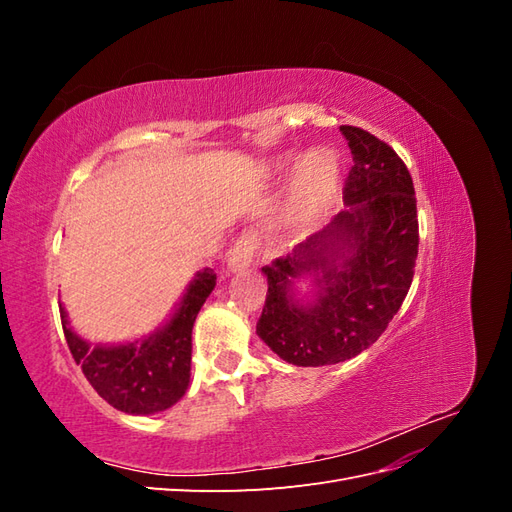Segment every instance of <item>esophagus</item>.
Instances as JSON below:
<instances>
[{
	"label": "esophagus",
	"mask_w": 512,
	"mask_h": 512,
	"mask_svg": "<svg viewBox=\"0 0 512 512\" xmlns=\"http://www.w3.org/2000/svg\"><path fill=\"white\" fill-rule=\"evenodd\" d=\"M258 245H260V239H258V232L256 230L243 232V235L239 237V241L235 243V247H232V250L226 256L228 271L230 273H237V271H243V269L250 267L256 252H258Z\"/></svg>",
	"instance_id": "esophagus-1"
}]
</instances>
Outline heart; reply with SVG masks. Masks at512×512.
Returning a JSON list of instances; mask_svg holds the SVG:
<instances>
[{
	"instance_id": "b5f03b06",
	"label": "heart",
	"mask_w": 512,
	"mask_h": 512,
	"mask_svg": "<svg viewBox=\"0 0 512 512\" xmlns=\"http://www.w3.org/2000/svg\"><path fill=\"white\" fill-rule=\"evenodd\" d=\"M339 166L329 151L316 149L303 156L292 175V222L305 226L331 205Z\"/></svg>"
}]
</instances>
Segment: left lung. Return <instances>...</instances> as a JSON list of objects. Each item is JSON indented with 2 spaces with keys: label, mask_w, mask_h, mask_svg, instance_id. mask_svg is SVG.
<instances>
[{
  "label": "left lung",
  "mask_w": 512,
  "mask_h": 512,
  "mask_svg": "<svg viewBox=\"0 0 512 512\" xmlns=\"http://www.w3.org/2000/svg\"><path fill=\"white\" fill-rule=\"evenodd\" d=\"M352 162L344 205L331 224L262 267L267 301L258 337L280 359L320 367L367 350L399 312L414 277L418 220L406 164L380 138L339 128ZM315 288L299 295L296 282Z\"/></svg>",
  "instance_id": "left-lung-1"
}]
</instances>
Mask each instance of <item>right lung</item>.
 I'll return each mask as SVG.
<instances>
[{"instance_id": "obj_1", "label": "right lung", "mask_w": 512, "mask_h": 512, "mask_svg": "<svg viewBox=\"0 0 512 512\" xmlns=\"http://www.w3.org/2000/svg\"><path fill=\"white\" fill-rule=\"evenodd\" d=\"M215 280L213 269L196 271L173 316L153 333L126 344L91 346L72 331L66 309L59 305L74 361L104 401L136 416L164 412L177 404L190 386L194 320Z\"/></svg>"}]
</instances>
